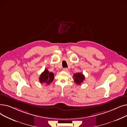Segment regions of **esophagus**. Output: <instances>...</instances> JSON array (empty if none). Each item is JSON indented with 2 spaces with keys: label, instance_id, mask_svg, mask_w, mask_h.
I'll use <instances>...</instances> for the list:
<instances>
[{
  "label": "esophagus",
  "instance_id": "34e87169",
  "mask_svg": "<svg viewBox=\"0 0 127 127\" xmlns=\"http://www.w3.org/2000/svg\"><path fill=\"white\" fill-rule=\"evenodd\" d=\"M63 70L65 71H68V68H64L63 69Z\"/></svg>",
  "mask_w": 127,
  "mask_h": 127
}]
</instances>
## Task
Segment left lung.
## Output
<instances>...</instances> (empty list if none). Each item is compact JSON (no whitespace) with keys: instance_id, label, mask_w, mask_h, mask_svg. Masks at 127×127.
<instances>
[{"instance_id":"left-lung-1","label":"left lung","mask_w":127,"mask_h":127,"mask_svg":"<svg viewBox=\"0 0 127 127\" xmlns=\"http://www.w3.org/2000/svg\"><path fill=\"white\" fill-rule=\"evenodd\" d=\"M73 79L76 84L78 85L81 84L85 80V77L82 72H78L75 74L73 76Z\"/></svg>"}]
</instances>
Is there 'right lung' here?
Here are the masks:
<instances>
[{
	"label": "right lung",
	"instance_id": "right-lung-1",
	"mask_svg": "<svg viewBox=\"0 0 127 127\" xmlns=\"http://www.w3.org/2000/svg\"><path fill=\"white\" fill-rule=\"evenodd\" d=\"M53 79H54V74L52 72H49L48 69H45L40 75L39 80L41 83H44L47 85L53 81Z\"/></svg>",
	"mask_w": 127,
	"mask_h": 127
}]
</instances>
